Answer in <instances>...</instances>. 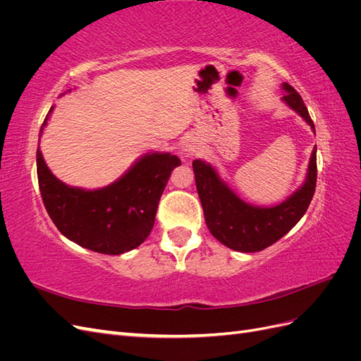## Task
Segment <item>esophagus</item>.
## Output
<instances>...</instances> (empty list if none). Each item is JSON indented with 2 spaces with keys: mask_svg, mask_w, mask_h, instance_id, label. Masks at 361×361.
Returning <instances> with one entry per match:
<instances>
[{
  "mask_svg": "<svg viewBox=\"0 0 361 361\" xmlns=\"http://www.w3.org/2000/svg\"><path fill=\"white\" fill-rule=\"evenodd\" d=\"M180 154L183 155V157H187V158H190V157H192L194 154H195V150H194V147L192 146H190V145H187L185 146L182 150H180Z\"/></svg>",
  "mask_w": 361,
  "mask_h": 361,
  "instance_id": "1",
  "label": "esophagus"
}]
</instances>
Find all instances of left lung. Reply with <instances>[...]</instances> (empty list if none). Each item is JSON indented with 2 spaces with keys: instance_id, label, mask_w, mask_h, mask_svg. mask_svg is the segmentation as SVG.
Wrapping results in <instances>:
<instances>
[{
  "instance_id": "obj_1",
  "label": "left lung",
  "mask_w": 361,
  "mask_h": 361,
  "mask_svg": "<svg viewBox=\"0 0 361 361\" xmlns=\"http://www.w3.org/2000/svg\"><path fill=\"white\" fill-rule=\"evenodd\" d=\"M283 90L286 93L281 99L293 111H297L314 133V125L307 106L304 105L298 92L288 82H283ZM192 170L207 228L223 245L241 251V253L260 251L285 236L307 211L316 188V176H318L316 147H313L307 176L301 188L280 204L260 207L239 199L218 176L211 164L195 159L192 161Z\"/></svg>"
}]
</instances>
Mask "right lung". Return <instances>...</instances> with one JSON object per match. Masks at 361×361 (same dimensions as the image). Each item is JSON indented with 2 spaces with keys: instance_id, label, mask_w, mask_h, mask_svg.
<instances>
[{
  "instance_id": "add662e5",
  "label": "right lung",
  "mask_w": 361,
  "mask_h": 361,
  "mask_svg": "<svg viewBox=\"0 0 361 361\" xmlns=\"http://www.w3.org/2000/svg\"><path fill=\"white\" fill-rule=\"evenodd\" d=\"M51 108L43 120L47 126ZM43 204L61 235L102 255H122L145 243L155 224L158 203L180 159L170 154H146L114 183L99 190L69 187L59 180L36 154Z\"/></svg>"
}]
</instances>
